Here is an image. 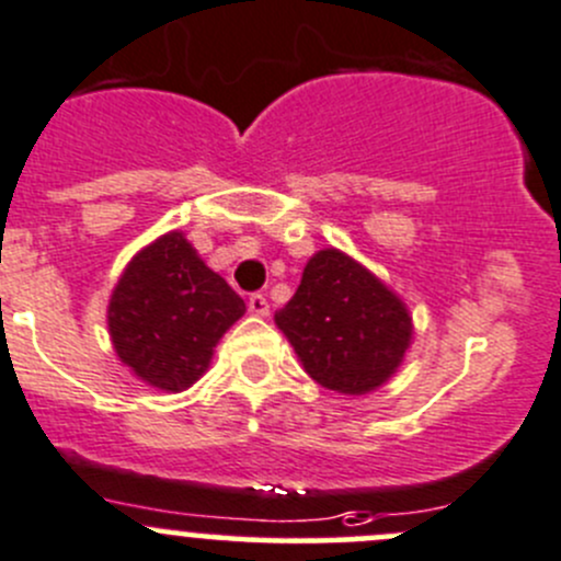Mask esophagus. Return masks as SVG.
Wrapping results in <instances>:
<instances>
[{
  "label": "esophagus",
  "mask_w": 561,
  "mask_h": 561,
  "mask_svg": "<svg viewBox=\"0 0 561 561\" xmlns=\"http://www.w3.org/2000/svg\"><path fill=\"white\" fill-rule=\"evenodd\" d=\"M249 312L257 314V318H265V314L271 312L268 298H265L263 293H252V296H249Z\"/></svg>",
  "instance_id": "esophagus-1"
}]
</instances>
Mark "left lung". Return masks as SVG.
Returning <instances> with one entry per match:
<instances>
[{
  "instance_id": "8db88e82",
  "label": "left lung",
  "mask_w": 561,
  "mask_h": 561,
  "mask_svg": "<svg viewBox=\"0 0 561 561\" xmlns=\"http://www.w3.org/2000/svg\"><path fill=\"white\" fill-rule=\"evenodd\" d=\"M309 378L340 394L383 386L411 345L405 304L340 249L307 263L296 296L274 314Z\"/></svg>"
}]
</instances>
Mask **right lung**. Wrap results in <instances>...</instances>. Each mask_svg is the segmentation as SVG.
Returning a JSON list of instances; mask_svg holds the SVG:
<instances>
[{
    "instance_id": "right-lung-1",
    "label": "right lung",
    "mask_w": 561,
    "mask_h": 561,
    "mask_svg": "<svg viewBox=\"0 0 561 561\" xmlns=\"http://www.w3.org/2000/svg\"><path fill=\"white\" fill-rule=\"evenodd\" d=\"M243 312V298L172 230L130 260L106 318L114 351L136 378L183 391L208 369L216 342Z\"/></svg>"
}]
</instances>
